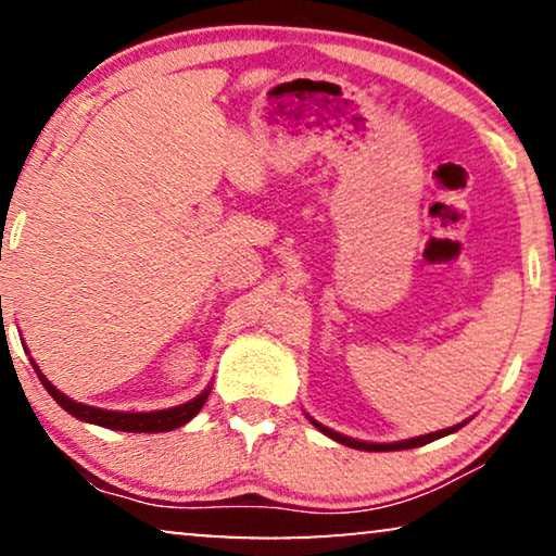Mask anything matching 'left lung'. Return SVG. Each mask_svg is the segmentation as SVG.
<instances>
[{"label": "left lung", "instance_id": "obj_1", "mask_svg": "<svg viewBox=\"0 0 556 556\" xmlns=\"http://www.w3.org/2000/svg\"><path fill=\"white\" fill-rule=\"evenodd\" d=\"M311 422H314L316 428L324 432V435H329L331 440H337V443H341V445H349V447H356V451H371V453H382V451H407V447H420V445H428V443H432V440L451 435V432L460 430L463 425H466V422H460V425H455V428L438 430V432H430V435H420V438L400 440V443H364V440L346 438V435H341V432H333V430H329V428H324V425H321V422H316V420H311Z\"/></svg>", "mask_w": 556, "mask_h": 556}]
</instances>
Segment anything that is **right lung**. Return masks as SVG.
Listing matches in <instances>:
<instances>
[{
	"label": "right lung",
	"mask_w": 556,
	"mask_h": 556,
	"mask_svg": "<svg viewBox=\"0 0 556 556\" xmlns=\"http://www.w3.org/2000/svg\"><path fill=\"white\" fill-rule=\"evenodd\" d=\"M33 367L37 371V377H40L45 390L52 394V400H55L58 405L65 409V413H71L73 417H78V420H83V422L101 425V428H109V430L166 432V430L181 428V425H187L197 413H200L202 405L210 397V387H207V390H204L202 394H197L194 400L185 402V405H177V407H169V409H156V413H116V409L90 407V405H83V402L71 400L67 394L55 390V384L48 382V377H45L42 371L37 369L35 362H33Z\"/></svg>",
	"instance_id": "right-lung-1"
}]
</instances>
